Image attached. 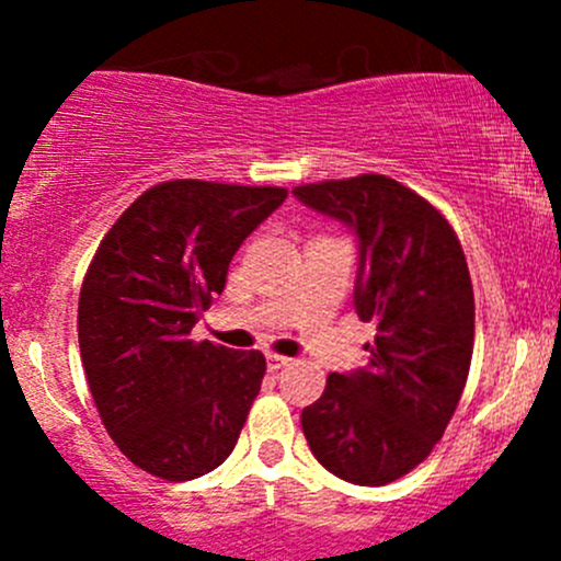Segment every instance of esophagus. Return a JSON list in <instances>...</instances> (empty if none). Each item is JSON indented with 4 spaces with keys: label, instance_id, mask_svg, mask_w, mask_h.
Instances as JSON below:
<instances>
[{
    "label": "esophagus",
    "instance_id": "1",
    "mask_svg": "<svg viewBox=\"0 0 561 561\" xmlns=\"http://www.w3.org/2000/svg\"><path fill=\"white\" fill-rule=\"evenodd\" d=\"M265 364H268L271 371H279V369H285V366H290V358H287V355H279V353H268L265 355Z\"/></svg>",
    "mask_w": 561,
    "mask_h": 561
}]
</instances>
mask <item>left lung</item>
<instances>
[{"instance_id":"obj_1","label":"left lung","mask_w":561,"mask_h":561,"mask_svg":"<svg viewBox=\"0 0 561 561\" xmlns=\"http://www.w3.org/2000/svg\"><path fill=\"white\" fill-rule=\"evenodd\" d=\"M312 211L358 239L355 312L375 322L369 366L331 375L301 412L317 461L358 485L415 469L454 417L474 342L467 260L448 219L388 175L296 186Z\"/></svg>"}]
</instances>
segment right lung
I'll list each match as a JSON object with an SVG mask.
<instances>
[{"label": "right lung", "mask_w": 561, "mask_h": 561, "mask_svg": "<svg viewBox=\"0 0 561 561\" xmlns=\"http://www.w3.org/2000/svg\"><path fill=\"white\" fill-rule=\"evenodd\" d=\"M282 186L179 179L146 190L98 247L78 301L83 371L135 467L192 480L233 454L265 375L257 350L192 342L233 254L285 203Z\"/></svg>", "instance_id": "add662e5"}]
</instances>
